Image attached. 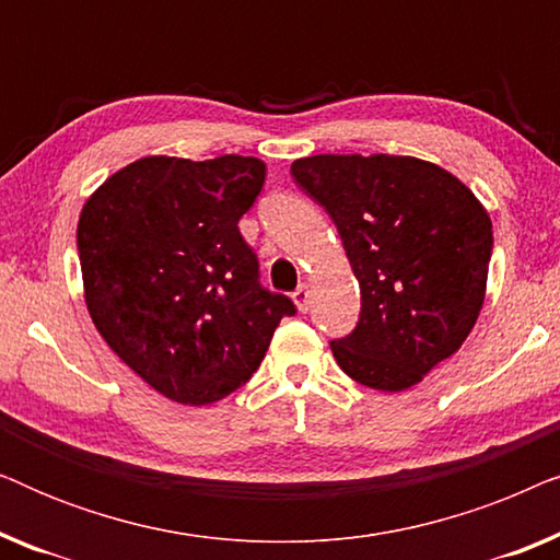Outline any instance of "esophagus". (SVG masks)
I'll list each match as a JSON object with an SVG mask.
<instances>
[{"label": "esophagus", "instance_id": "34e87169", "mask_svg": "<svg viewBox=\"0 0 560 560\" xmlns=\"http://www.w3.org/2000/svg\"><path fill=\"white\" fill-rule=\"evenodd\" d=\"M293 301L298 305V311H308V285H298L293 293Z\"/></svg>", "mask_w": 560, "mask_h": 560}]
</instances>
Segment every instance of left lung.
Here are the masks:
<instances>
[{
  "label": "left lung",
  "mask_w": 560,
  "mask_h": 560,
  "mask_svg": "<svg viewBox=\"0 0 560 560\" xmlns=\"http://www.w3.org/2000/svg\"><path fill=\"white\" fill-rule=\"evenodd\" d=\"M290 173L334 219L362 293L357 326L331 341L336 362L382 393L418 385L477 324L494 247L487 211L418 158L313 155Z\"/></svg>",
  "instance_id": "8db88e82"
}]
</instances>
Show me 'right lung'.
<instances>
[{"mask_svg":"<svg viewBox=\"0 0 560 560\" xmlns=\"http://www.w3.org/2000/svg\"><path fill=\"white\" fill-rule=\"evenodd\" d=\"M262 183L257 158H142L81 211L91 318L121 362L175 402L209 405L240 389L298 311L259 282L240 234Z\"/></svg>","mask_w":560,"mask_h":560,"instance_id":"1","label":"right lung"}]
</instances>
